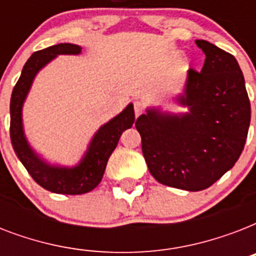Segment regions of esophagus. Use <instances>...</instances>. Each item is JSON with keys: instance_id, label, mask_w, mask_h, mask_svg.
I'll use <instances>...</instances> for the list:
<instances>
[{"instance_id": "esophagus-1", "label": "esophagus", "mask_w": 256, "mask_h": 256, "mask_svg": "<svg viewBox=\"0 0 256 256\" xmlns=\"http://www.w3.org/2000/svg\"><path fill=\"white\" fill-rule=\"evenodd\" d=\"M142 110H144V106H142V104H140V100H136L134 102V112H136V116H138L142 112Z\"/></svg>"}]
</instances>
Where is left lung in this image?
<instances>
[{"label":"left lung","instance_id":"left-lung-1","mask_svg":"<svg viewBox=\"0 0 256 256\" xmlns=\"http://www.w3.org/2000/svg\"><path fill=\"white\" fill-rule=\"evenodd\" d=\"M206 60L200 73L187 70L174 96L182 112L150 106L136 120L148 171L162 184L186 191L210 187L232 168L246 144L251 108L234 56L196 40Z\"/></svg>","mask_w":256,"mask_h":256}]
</instances>
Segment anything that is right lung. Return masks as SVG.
Masks as SVG:
<instances>
[{
    "mask_svg": "<svg viewBox=\"0 0 256 256\" xmlns=\"http://www.w3.org/2000/svg\"><path fill=\"white\" fill-rule=\"evenodd\" d=\"M81 53V46L74 44H58L33 53L22 69L10 100V140L14 152L32 178L45 190L56 194L80 195L94 190L102 180L108 158L116 150L122 132L132 128L136 120L134 106L128 104L118 116L96 130L81 160L74 166L50 164L32 148L24 130L22 108L34 78L58 56Z\"/></svg>",
    "mask_w": 256,
    "mask_h": 256,
    "instance_id": "obj_1",
    "label": "right lung"
}]
</instances>
